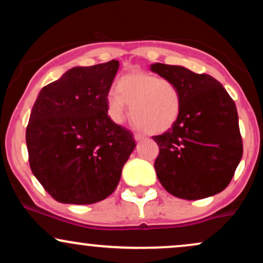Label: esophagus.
Segmentation results:
<instances>
[{
    "mask_svg": "<svg viewBox=\"0 0 263 263\" xmlns=\"http://www.w3.org/2000/svg\"><path fill=\"white\" fill-rule=\"evenodd\" d=\"M144 137H146V136L142 135V134H135V140L137 141V142L144 140Z\"/></svg>",
    "mask_w": 263,
    "mask_h": 263,
    "instance_id": "34e87169",
    "label": "esophagus"
}]
</instances>
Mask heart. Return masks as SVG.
Segmentation results:
<instances>
[{"mask_svg":"<svg viewBox=\"0 0 263 263\" xmlns=\"http://www.w3.org/2000/svg\"><path fill=\"white\" fill-rule=\"evenodd\" d=\"M129 105V116L137 127L151 135L162 134L176 123L182 110V93L173 81L147 73L120 78L116 91L106 96L108 116L120 123Z\"/></svg>","mask_w":263,"mask_h":263,"instance_id":"heart-1","label":"heart"}]
</instances>
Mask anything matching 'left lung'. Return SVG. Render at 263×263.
Wrapping results in <instances>:
<instances>
[{"label":"left lung","mask_w":263,"mask_h":263,"mask_svg":"<svg viewBox=\"0 0 263 263\" xmlns=\"http://www.w3.org/2000/svg\"><path fill=\"white\" fill-rule=\"evenodd\" d=\"M149 69L173 81L182 93V110L176 123L153 137L159 147L155 170L163 188L186 200L222 192L242 157L234 100L208 74L162 63Z\"/></svg>","instance_id":"1"}]
</instances>
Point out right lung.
Here are the masks:
<instances>
[{
  "label": "right lung",
  "instance_id": "obj_1",
  "mask_svg": "<svg viewBox=\"0 0 263 263\" xmlns=\"http://www.w3.org/2000/svg\"><path fill=\"white\" fill-rule=\"evenodd\" d=\"M119 62L74 66L38 93L26 131L33 176L59 203L104 200L119 185L134 135L107 115Z\"/></svg>",
  "mask_w": 263,
  "mask_h": 263
}]
</instances>
